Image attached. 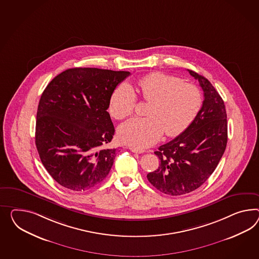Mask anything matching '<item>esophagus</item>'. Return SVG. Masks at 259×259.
I'll list each match as a JSON object with an SVG mask.
<instances>
[{
	"label": "esophagus",
	"instance_id": "1",
	"mask_svg": "<svg viewBox=\"0 0 259 259\" xmlns=\"http://www.w3.org/2000/svg\"><path fill=\"white\" fill-rule=\"evenodd\" d=\"M130 150L133 153H138V154H141V153L146 152L145 150H143V149H139V148H136V147H133V146H131L130 147Z\"/></svg>",
	"mask_w": 259,
	"mask_h": 259
}]
</instances>
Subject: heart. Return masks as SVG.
I'll return each instance as SVG.
<instances>
[{"mask_svg":"<svg viewBox=\"0 0 259 259\" xmlns=\"http://www.w3.org/2000/svg\"><path fill=\"white\" fill-rule=\"evenodd\" d=\"M136 92L146 101L147 117H135L118 128L119 139L136 148H146L159 141L163 133L174 137L191 125L202 105L200 90L189 82L168 74L151 73L140 79ZM137 97L133 87L122 83L113 91L110 113L116 119L133 113Z\"/></svg>","mask_w":259,"mask_h":259,"instance_id":"1","label":"heart"}]
</instances>
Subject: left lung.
<instances>
[{
	"instance_id": "obj_1",
	"label": "left lung",
	"mask_w": 259,
	"mask_h": 259,
	"mask_svg": "<svg viewBox=\"0 0 259 259\" xmlns=\"http://www.w3.org/2000/svg\"><path fill=\"white\" fill-rule=\"evenodd\" d=\"M188 71L204 91L203 104L183 133L155 151L159 167L147 174L148 181L169 195L186 194L203 185L216 169L227 144L224 100L209 80Z\"/></svg>"
}]
</instances>
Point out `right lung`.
I'll list each match as a JSON object with an SVG mask.
<instances>
[{
  "instance_id": "1",
  "label": "right lung",
  "mask_w": 259,
  "mask_h": 259,
  "mask_svg": "<svg viewBox=\"0 0 259 259\" xmlns=\"http://www.w3.org/2000/svg\"><path fill=\"white\" fill-rule=\"evenodd\" d=\"M131 73L75 67L57 75L41 95L35 146L58 184L82 192L106 178L116 156L107 148L114 126L107 112L114 89Z\"/></svg>"
}]
</instances>
